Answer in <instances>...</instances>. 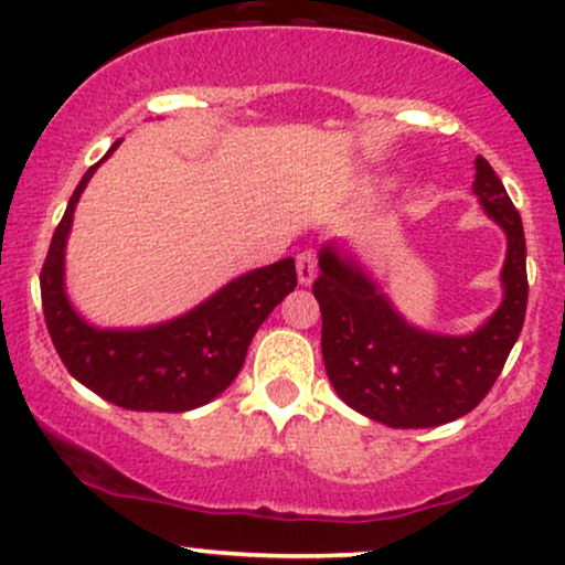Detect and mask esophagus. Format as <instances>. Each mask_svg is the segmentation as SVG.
Returning a JSON list of instances; mask_svg holds the SVG:
<instances>
[{"mask_svg":"<svg viewBox=\"0 0 565 565\" xmlns=\"http://www.w3.org/2000/svg\"><path fill=\"white\" fill-rule=\"evenodd\" d=\"M316 255L313 252H302V255H297V281L302 284V287H310L316 278Z\"/></svg>","mask_w":565,"mask_h":565,"instance_id":"esophagus-1","label":"esophagus"}]
</instances>
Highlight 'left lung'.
Listing matches in <instances>:
<instances>
[{"instance_id":"obj_1","label":"left lung","mask_w":565,"mask_h":565,"mask_svg":"<svg viewBox=\"0 0 565 565\" xmlns=\"http://www.w3.org/2000/svg\"><path fill=\"white\" fill-rule=\"evenodd\" d=\"M472 193L508 238L502 302L468 334L430 332L395 308L348 242L319 249L321 353L329 382L350 408L387 427H438L465 417L491 391L526 319V236L502 180L476 159Z\"/></svg>"}]
</instances>
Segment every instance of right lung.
Returning <instances> with one entry per match:
<instances>
[{
  "mask_svg": "<svg viewBox=\"0 0 565 565\" xmlns=\"http://www.w3.org/2000/svg\"><path fill=\"white\" fill-rule=\"evenodd\" d=\"M119 146L121 140H116L106 157L84 172L55 228L39 276L44 321L71 377L108 404L132 412H191L215 401L242 372L252 337L297 287L295 260L284 257L246 270L174 319L148 327H97L87 321L66 289V246L84 188Z\"/></svg>",
  "mask_w": 565,
  "mask_h": 565,
  "instance_id": "1",
  "label": "right lung"
}]
</instances>
